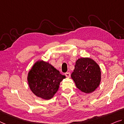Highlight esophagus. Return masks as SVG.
I'll return each instance as SVG.
<instances>
[{
	"label": "esophagus",
	"mask_w": 124,
	"mask_h": 124,
	"mask_svg": "<svg viewBox=\"0 0 124 124\" xmlns=\"http://www.w3.org/2000/svg\"><path fill=\"white\" fill-rule=\"evenodd\" d=\"M65 76L67 78H70V73H69V72H67V73H65Z\"/></svg>",
	"instance_id": "esophagus-1"
}]
</instances>
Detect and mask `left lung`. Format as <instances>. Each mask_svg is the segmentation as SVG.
<instances>
[{"instance_id": "1", "label": "left lung", "mask_w": 124, "mask_h": 124, "mask_svg": "<svg viewBox=\"0 0 124 124\" xmlns=\"http://www.w3.org/2000/svg\"><path fill=\"white\" fill-rule=\"evenodd\" d=\"M71 77L77 88L86 94L93 92L99 86L101 73L96 62L90 58L77 60Z\"/></svg>"}]
</instances>
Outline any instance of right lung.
<instances>
[{"instance_id": "right-lung-1", "label": "right lung", "mask_w": 124, "mask_h": 124, "mask_svg": "<svg viewBox=\"0 0 124 124\" xmlns=\"http://www.w3.org/2000/svg\"><path fill=\"white\" fill-rule=\"evenodd\" d=\"M65 78L48 62L39 60L29 70L27 80L34 95L43 99L49 100L58 91L60 82Z\"/></svg>"}]
</instances>
